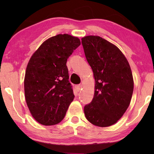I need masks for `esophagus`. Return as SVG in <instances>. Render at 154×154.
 I'll return each instance as SVG.
<instances>
[{"label":"esophagus","instance_id":"obj_1","mask_svg":"<svg viewBox=\"0 0 154 154\" xmlns=\"http://www.w3.org/2000/svg\"><path fill=\"white\" fill-rule=\"evenodd\" d=\"M75 89L77 90L78 92H79L80 90H82V85H81V84H80V85H77L76 86H75Z\"/></svg>","mask_w":154,"mask_h":154}]
</instances>
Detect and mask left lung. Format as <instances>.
<instances>
[{"label": "left lung", "instance_id": "8db88e82", "mask_svg": "<svg viewBox=\"0 0 154 154\" xmlns=\"http://www.w3.org/2000/svg\"><path fill=\"white\" fill-rule=\"evenodd\" d=\"M81 43L95 79L94 97L84 106L86 119L99 127L115 124L129 106L134 83L125 57L116 46L96 35Z\"/></svg>", "mask_w": 154, "mask_h": 154}]
</instances>
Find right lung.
I'll return each instance as SVG.
<instances>
[{
  "mask_svg": "<svg viewBox=\"0 0 154 154\" xmlns=\"http://www.w3.org/2000/svg\"><path fill=\"white\" fill-rule=\"evenodd\" d=\"M80 45L77 37L57 35L43 42L29 60L24 78L25 99L32 116L42 125L62 121L73 100L66 62Z\"/></svg>",
  "mask_w": 154,
  "mask_h": 154,
  "instance_id": "add662e5",
  "label": "right lung"
}]
</instances>
